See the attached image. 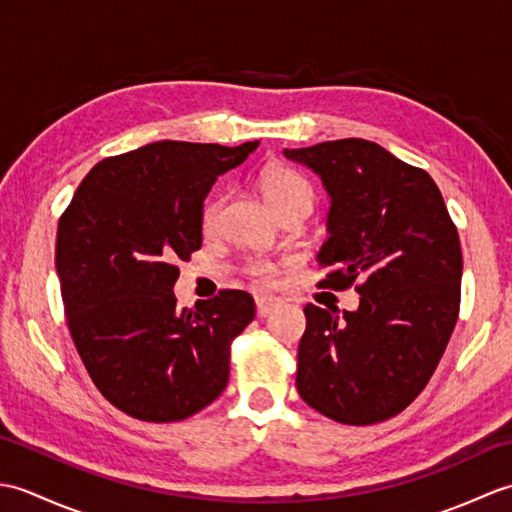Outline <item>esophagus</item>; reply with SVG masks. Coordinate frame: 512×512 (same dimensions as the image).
<instances>
[{"mask_svg": "<svg viewBox=\"0 0 512 512\" xmlns=\"http://www.w3.org/2000/svg\"><path fill=\"white\" fill-rule=\"evenodd\" d=\"M281 306V301L275 297H257V317L266 319L268 314H273Z\"/></svg>", "mask_w": 512, "mask_h": 512, "instance_id": "1", "label": "esophagus"}]
</instances>
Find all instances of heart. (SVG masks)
<instances>
[{
	"label": "heart",
	"mask_w": 512,
	"mask_h": 512,
	"mask_svg": "<svg viewBox=\"0 0 512 512\" xmlns=\"http://www.w3.org/2000/svg\"><path fill=\"white\" fill-rule=\"evenodd\" d=\"M259 187H262V193L266 202L273 206V211L277 206L286 204L290 200H314V191L310 187V182L306 178H301L297 171L286 169V167H266L259 176ZM222 209V195H213L204 202L202 209V228L204 231H211V228L217 224V215H220ZM250 275L262 279V281H273L275 279V268L268 264H255L250 266Z\"/></svg>",
	"instance_id": "1"
}]
</instances>
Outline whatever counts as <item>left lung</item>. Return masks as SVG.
<instances>
[{"mask_svg":"<svg viewBox=\"0 0 512 512\" xmlns=\"http://www.w3.org/2000/svg\"><path fill=\"white\" fill-rule=\"evenodd\" d=\"M284 156L317 173L330 195L321 286L361 279L354 312L303 308L297 391L336 422H383L416 400L447 350L460 310L458 228L427 171L369 140Z\"/></svg>","mask_w":512,"mask_h":512,"instance_id":"8db88e82","label":"left lung"}]
</instances>
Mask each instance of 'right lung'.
Instances as JSON below:
<instances>
[{
  "instance_id": "1",
  "label": "right lung",
  "mask_w": 512,
  "mask_h": 512,
  "mask_svg": "<svg viewBox=\"0 0 512 512\" xmlns=\"http://www.w3.org/2000/svg\"><path fill=\"white\" fill-rule=\"evenodd\" d=\"M158 140L94 165L57 231L54 266L68 328L94 385L145 422L204 409L228 383L231 341L255 317L244 290L178 310V259L202 246V209L217 176L253 154Z\"/></svg>"
}]
</instances>
